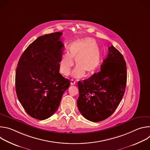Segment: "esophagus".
<instances>
[{
  "label": "esophagus",
  "mask_w": 150,
  "mask_h": 150,
  "mask_svg": "<svg viewBox=\"0 0 150 150\" xmlns=\"http://www.w3.org/2000/svg\"><path fill=\"white\" fill-rule=\"evenodd\" d=\"M71 85H74L76 84V82L74 79H71Z\"/></svg>",
  "instance_id": "esophagus-1"
}]
</instances>
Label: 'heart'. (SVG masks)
I'll return each instance as SVG.
<instances>
[{
  "mask_svg": "<svg viewBox=\"0 0 150 150\" xmlns=\"http://www.w3.org/2000/svg\"><path fill=\"white\" fill-rule=\"evenodd\" d=\"M68 53L62 54L59 62L60 72L65 76L69 74L74 66L73 59L76 65L72 73L75 78H82L85 72L88 75L93 74L100 65V50L95 40L91 38L86 37L72 42L68 47Z\"/></svg>",
  "mask_w": 150,
  "mask_h": 150,
  "instance_id": "obj_1",
  "label": "heart"
}]
</instances>
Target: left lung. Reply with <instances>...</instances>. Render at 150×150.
<instances>
[{
	"instance_id": "8db88e82",
	"label": "left lung",
	"mask_w": 150,
	"mask_h": 150,
	"mask_svg": "<svg viewBox=\"0 0 150 150\" xmlns=\"http://www.w3.org/2000/svg\"><path fill=\"white\" fill-rule=\"evenodd\" d=\"M101 65V71L79 81L78 108L88 120L100 122L117 109L125 91L127 80L126 62L113 45Z\"/></svg>"
}]
</instances>
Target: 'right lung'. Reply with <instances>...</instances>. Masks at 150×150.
<instances>
[{
  "instance_id": "add662e5",
  "label": "right lung",
  "mask_w": 150,
  "mask_h": 150,
  "mask_svg": "<svg viewBox=\"0 0 150 150\" xmlns=\"http://www.w3.org/2000/svg\"><path fill=\"white\" fill-rule=\"evenodd\" d=\"M62 33L38 37L21 55L16 70L18 98L28 115L45 120L57 110L70 81L59 73Z\"/></svg>"
}]
</instances>
